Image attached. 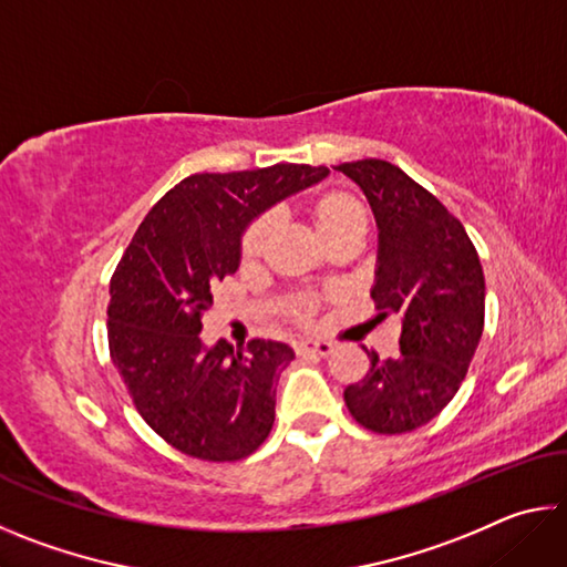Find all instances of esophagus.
Instances as JSON below:
<instances>
[{"instance_id": "1", "label": "esophagus", "mask_w": 567, "mask_h": 567, "mask_svg": "<svg viewBox=\"0 0 567 567\" xmlns=\"http://www.w3.org/2000/svg\"><path fill=\"white\" fill-rule=\"evenodd\" d=\"M332 350L334 344L328 340H302L297 344V354H320V358H328Z\"/></svg>"}]
</instances>
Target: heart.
Returning a JSON list of instances; mask_svg holds the SVG:
<instances>
[{
    "label": "heart",
    "instance_id": "heart-1",
    "mask_svg": "<svg viewBox=\"0 0 567 567\" xmlns=\"http://www.w3.org/2000/svg\"><path fill=\"white\" fill-rule=\"evenodd\" d=\"M310 223L315 235L320 243L328 247L330 243L340 237H364L368 229V207H364L358 197L342 189H330L320 195L310 205ZM275 233L272 217H260L257 223L247 229L243 237V257L245 260H255L265 252L267 243ZM295 315H307V302L300 300L295 307Z\"/></svg>",
    "mask_w": 567,
    "mask_h": 567
}]
</instances>
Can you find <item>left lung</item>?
<instances>
[{
	"mask_svg": "<svg viewBox=\"0 0 567 567\" xmlns=\"http://www.w3.org/2000/svg\"><path fill=\"white\" fill-rule=\"evenodd\" d=\"M362 189L378 225L372 300L398 315L400 352L344 388V405L380 435L410 433L455 398L485 322V277L465 227L400 167L358 159L334 167Z\"/></svg>",
	"mask_w": 567,
	"mask_h": 567,
	"instance_id": "obj_1",
	"label": "left lung"
}]
</instances>
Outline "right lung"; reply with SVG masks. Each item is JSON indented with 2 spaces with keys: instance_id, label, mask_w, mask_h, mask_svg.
Wrapping results in <instances>:
<instances>
[{
  "instance_id": "1",
  "label": "right lung",
  "mask_w": 567,
  "mask_h": 567,
  "mask_svg": "<svg viewBox=\"0 0 567 567\" xmlns=\"http://www.w3.org/2000/svg\"><path fill=\"white\" fill-rule=\"evenodd\" d=\"M328 175L310 165L192 175L134 233L110 282V352L134 408L179 453L227 463L270 435L292 348L207 344L203 315L215 302L213 287L237 272L247 227Z\"/></svg>"
}]
</instances>
